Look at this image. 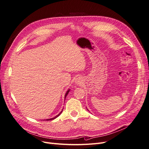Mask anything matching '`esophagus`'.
Here are the masks:
<instances>
[{
  "mask_svg": "<svg viewBox=\"0 0 149 149\" xmlns=\"http://www.w3.org/2000/svg\"><path fill=\"white\" fill-rule=\"evenodd\" d=\"M75 84H77V85L78 84H80L81 83V79H80V78H77V79L75 80Z\"/></svg>",
  "mask_w": 149,
  "mask_h": 149,
  "instance_id": "1",
  "label": "esophagus"
}]
</instances>
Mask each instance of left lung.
<instances>
[{
    "label": "left lung",
    "instance_id": "obj_1",
    "mask_svg": "<svg viewBox=\"0 0 149 149\" xmlns=\"http://www.w3.org/2000/svg\"><path fill=\"white\" fill-rule=\"evenodd\" d=\"M86 108H87V107H86Z\"/></svg>",
    "mask_w": 149,
    "mask_h": 149
}]
</instances>
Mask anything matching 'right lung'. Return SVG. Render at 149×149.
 Segmentation results:
<instances>
[{"label":"right lung","mask_w":149,"mask_h":149,"mask_svg":"<svg viewBox=\"0 0 149 149\" xmlns=\"http://www.w3.org/2000/svg\"><path fill=\"white\" fill-rule=\"evenodd\" d=\"M69 91H70V89H68V91H67V92H66V94H65V99H66V97L67 95L68 94V93H69ZM62 111H63V110L61 111V112H60V113H59L57 116H56L55 117H54V118H51V119H47V120H47V121H49V120H54V119H55V118H56L57 117H58V116L61 113Z\"/></svg>","instance_id":"obj_1"}]
</instances>
